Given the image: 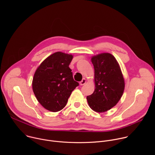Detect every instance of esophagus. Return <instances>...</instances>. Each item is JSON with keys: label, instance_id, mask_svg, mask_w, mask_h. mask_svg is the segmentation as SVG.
Instances as JSON below:
<instances>
[{"label": "esophagus", "instance_id": "1", "mask_svg": "<svg viewBox=\"0 0 155 155\" xmlns=\"http://www.w3.org/2000/svg\"><path fill=\"white\" fill-rule=\"evenodd\" d=\"M86 79H85V78H83L82 80L80 82V85H83V84H84L86 83Z\"/></svg>", "mask_w": 155, "mask_h": 155}]
</instances>
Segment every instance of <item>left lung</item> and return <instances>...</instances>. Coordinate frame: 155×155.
I'll list each match as a JSON object with an SVG mask.
<instances>
[{
	"label": "left lung",
	"mask_w": 155,
	"mask_h": 155,
	"mask_svg": "<svg viewBox=\"0 0 155 155\" xmlns=\"http://www.w3.org/2000/svg\"><path fill=\"white\" fill-rule=\"evenodd\" d=\"M91 62L94 69L95 90L86 97L94 111L105 112L117 105L124 90V80L115 58L104 53L94 56Z\"/></svg>",
	"instance_id": "8db88e82"
}]
</instances>
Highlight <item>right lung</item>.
Returning <instances> with one entry per match:
<instances>
[{
    "instance_id": "right-lung-1",
    "label": "right lung",
    "mask_w": 155,
    "mask_h": 155,
    "mask_svg": "<svg viewBox=\"0 0 155 155\" xmlns=\"http://www.w3.org/2000/svg\"><path fill=\"white\" fill-rule=\"evenodd\" d=\"M72 58V54L56 52L44 60L34 74V93L38 102L49 111L62 110L79 85L69 67Z\"/></svg>"
}]
</instances>
